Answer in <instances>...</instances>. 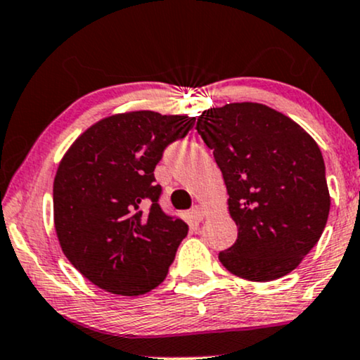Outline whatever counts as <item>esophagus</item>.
I'll use <instances>...</instances> for the list:
<instances>
[{
    "label": "esophagus",
    "mask_w": 360,
    "mask_h": 360,
    "mask_svg": "<svg viewBox=\"0 0 360 360\" xmlns=\"http://www.w3.org/2000/svg\"><path fill=\"white\" fill-rule=\"evenodd\" d=\"M191 216H193L194 219H196V221H201V219L205 218V210H202V207L199 206V205H196L191 210Z\"/></svg>",
    "instance_id": "1"
}]
</instances>
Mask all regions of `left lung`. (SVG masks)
<instances>
[{"label": "left lung", "mask_w": 360, "mask_h": 360, "mask_svg": "<svg viewBox=\"0 0 360 360\" xmlns=\"http://www.w3.org/2000/svg\"><path fill=\"white\" fill-rule=\"evenodd\" d=\"M228 191L238 240L219 253L228 271L251 281L288 275L317 245L330 194L317 142L263 103H226L198 117Z\"/></svg>", "instance_id": "1"}]
</instances>
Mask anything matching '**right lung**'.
I'll list each match as a JSON object with an SVG mask.
<instances>
[{
  "label": "right lung",
  "mask_w": 360,
  "mask_h": 360,
  "mask_svg": "<svg viewBox=\"0 0 360 360\" xmlns=\"http://www.w3.org/2000/svg\"><path fill=\"white\" fill-rule=\"evenodd\" d=\"M194 117L153 110L90 125L60 161L53 221L65 257L86 280L124 297L162 283L188 224L162 213L154 169Z\"/></svg>",
  "instance_id": "right-lung-1"
}]
</instances>
